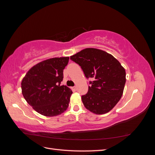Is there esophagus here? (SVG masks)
I'll list each match as a JSON object with an SVG mask.
<instances>
[{
    "instance_id": "1",
    "label": "esophagus",
    "mask_w": 155,
    "mask_h": 155,
    "mask_svg": "<svg viewBox=\"0 0 155 155\" xmlns=\"http://www.w3.org/2000/svg\"><path fill=\"white\" fill-rule=\"evenodd\" d=\"M72 90H74V91H76V90H77V87H76V86H75V87H72Z\"/></svg>"
}]
</instances>
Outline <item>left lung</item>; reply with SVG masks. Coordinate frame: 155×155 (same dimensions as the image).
Returning <instances> with one entry per match:
<instances>
[{
  "label": "left lung",
  "instance_id": "8db88e82",
  "mask_svg": "<svg viewBox=\"0 0 155 155\" xmlns=\"http://www.w3.org/2000/svg\"><path fill=\"white\" fill-rule=\"evenodd\" d=\"M80 66L86 78H92L91 87L81 99L87 109L96 114L111 110L123 94L126 81L125 68L111 54L87 48L70 56Z\"/></svg>",
  "mask_w": 155,
  "mask_h": 155
}]
</instances>
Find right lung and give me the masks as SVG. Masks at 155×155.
<instances>
[{
	"label": "right lung",
	"instance_id": "add662e5",
	"mask_svg": "<svg viewBox=\"0 0 155 155\" xmlns=\"http://www.w3.org/2000/svg\"><path fill=\"white\" fill-rule=\"evenodd\" d=\"M69 57L54 58L32 67L21 82L25 99L36 112L45 116H55L67 109L72 91L61 85L63 70Z\"/></svg>",
	"mask_w": 155,
	"mask_h": 155
}]
</instances>
